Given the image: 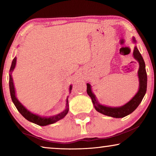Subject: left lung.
Wrapping results in <instances>:
<instances>
[{"label":"left lung","mask_w":156,"mask_h":156,"mask_svg":"<svg viewBox=\"0 0 156 156\" xmlns=\"http://www.w3.org/2000/svg\"><path fill=\"white\" fill-rule=\"evenodd\" d=\"M133 42L135 44L136 43L134 37H133ZM133 56L134 59L139 64V69L138 71L139 87H138V92L136 94V95L124 105L119 106V107H111V106H104L99 104L94 94L92 92L91 84L89 83L87 84V92L91 97L93 105L98 112L106 115V116L114 117V118H123V117L126 116L134 112L141 102L143 98L146 94L147 89V74L146 71V65H145L144 58H143L136 46L134 47Z\"/></svg>","instance_id":"left-lung-1"}]
</instances>
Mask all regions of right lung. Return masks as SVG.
<instances>
[{
	"instance_id": "right-lung-1",
	"label": "right lung",
	"mask_w": 156,
	"mask_h": 156,
	"mask_svg": "<svg viewBox=\"0 0 156 156\" xmlns=\"http://www.w3.org/2000/svg\"><path fill=\"white\" fill-rule=\"evenodd\" d=\"M16 59H17L16 57H15V58L12 62L11 66H10V74H9V87H10V97H11L12 101L13 102L14 105L16 106V107L17 109H18V112H20L21 115H22L25 119H26L27 121H30V122L33 123H35V124L37 125L42 126L52 124V123H54L55 122H57V121L62 119L64 117L67 115L68 112H69V102H68V97H67V99H66L65 109L58 114L55 115V116H49V117L41 116H39V115L33 114V113L30 112L29 110H27L20 101H19V100L18 99H17L16 95V89H15L13 80H12V72H13L15 67H16ZM72 88V85H70L69 93L71 92Z\"/></svg>"
}]
</instances>
